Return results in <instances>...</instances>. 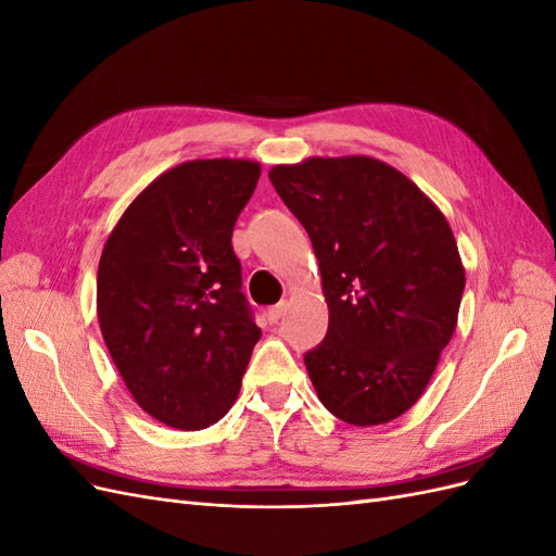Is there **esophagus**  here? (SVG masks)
<instances>
[{
  "mask_svg": "<svg viewBox=\"0 0 556 556\" xmlns=\"http://www.w3.org/2000/svg\"><path fill=\"white\" fill-rule=\"evenodd\" d=\"M285 308H288V304H285V301H282V304H276V306H271V308H266V317H268V323L276 325L278 319L285 315Z\"/></svg>",
  "mask_w": 556,
  "mask_h": 556,
  "instance_id": "obj_1",
  "label": "esophagus"
}]
</instances>
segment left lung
I'll list each match as a JSON object with an SVG mask.
<instances>
[{"instance_id": "1", "label": "left lung", "mask_w": 556, "mask_h": 556, "mask_svg": "<svg viewBox=\"0 0 556 556\" xmlns=\"http://www.w3.org/2000/svg\"><path fill=\"white\" fill-rule=\"evenodd\" d=\"M268 178L323 276L329 329L304 357L317 399L348 425L392 422L425 394L457 329L466 271L450 223L376 157H308Z\"/></svg>"}]
</instances>
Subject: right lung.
Listing matches in <instances>:
<instances>
[{"mask_svg": "<svg viewBox=\"0 0 556 556\" xmlns=\"http://www.w3.org/2000/svg\"><path fill=\"white\" fill-rule=\"evenodd\" d=\"M260 174L252 160L182 162L137 194L104 243L99 329L134 401L172 429L220 422L262 336L231 248Z\"/></svg>", "mask_w": 556, "mask_h": 556, "instance_id": "right-lung-1", "label": "right lung"}]
</instances>
